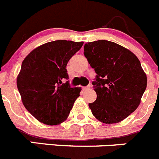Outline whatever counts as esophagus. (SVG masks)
<instances>
[{"instance_id": "obj_1", "label": "esophagus", "mask_w": 159, "mask_h": 159, "mask_svg": "<svg viewBox=\"0 0 159 159\" xmlns=\"http://www.w3.org/2000/svg\"><path fill=\"white\" fill-rule=\"evenodd\" d=\"M90 88H91V85H88V86L87 87H83V90H84V91H88Z\"/></svg>"}]
</instances>
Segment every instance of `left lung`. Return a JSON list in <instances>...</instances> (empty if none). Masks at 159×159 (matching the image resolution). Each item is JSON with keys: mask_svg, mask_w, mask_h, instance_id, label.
Segmentation results:
<instances>
[{"mask_svg": "<svg viewBox=\"0 0 159 159\" xmlns=\"http://www.w3.org/2000/svg\"><path fill=\"white\" fill-rule=\"evenodd\" d=\"M84 56L96 73L92 82L97 98L89 103L93 116L111 124L125 119L137 109L147 79L135 55L108 40L85 43Z\"/></svg>", "mask_w": 159, "mask_h": 159, "instance_id": "8db88e82", "label": "left lung"}]
</instances>
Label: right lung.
<instances>
[{"label":"right lung","instance_id":"right-lung-1","mask_svg":"<svg viewBox=\"0 0 159 159\" xmlns=\"http://www.w3.org/2000/svg\"><path fill=\"white\" fill-rule=\"evenodd\" d=\"M84 42L55 40L39 46L25 57L16 79L24 106L38 121L58 125L69 116L81 88H71L67 67Z\"/></svg>","mask_w":159,"mask_h":159}]
</instances>
